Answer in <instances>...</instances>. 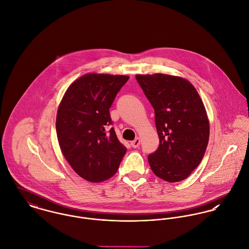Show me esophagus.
I'll list each match as a JSON object with an SVG mask.
<instances>
[{"mask_svg":"<svg viewBox=\"0 0 249 249\" xmlns=\"http://www.w3.org/2000/svg\"><path fill=\"white\" fill-rule=\"evenodd\" d=\"M131 145H132V147H134V148H138V146L140 145V138H137L135 140H133V141L131 142Z\"/></svg>","mask_w":249,"mask_h":249,"instance_id":"34e87169","label":"esophagus"}]
</instances>
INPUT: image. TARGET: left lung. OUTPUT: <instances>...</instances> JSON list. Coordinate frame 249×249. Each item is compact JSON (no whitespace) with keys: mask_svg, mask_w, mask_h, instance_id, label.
<instances>
[{"mask_svg":"<svg viewBox=\"0 0 249 249\" xmlns=\"http://www.w3.org/2000/svg\"><path fill=\"white\" fill-rule=\"evenodd\" d=\"M136 78L155 110L160 146L148 161L168 182L187 178L198 166L209 140V119L203 102L187 79L163 73Z\"/></svg>","mask_w":249,"mask_h":249,"instance_id":"obj_1","label":"left lung"}]
</instances>
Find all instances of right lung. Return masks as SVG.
I'll use <instances>...</instances> for the list:
<instances>
[{"instance_id":"right-lung-1","label":"right lung","mask_w":249,"mask_h":249,"mask_svg":"<svg viewBox=\"0 0 249 249\" xmlns=\"http://www.w3.org/2000/svg\"><path fill=\"white\" fill-rule=\"evenodd\" d=\"M127 75L84 74L66 90L57 110L60 149L74 172L90 182L111 178L127 151L111 128L110 108Z\"/></svg>"}]
</instances>
